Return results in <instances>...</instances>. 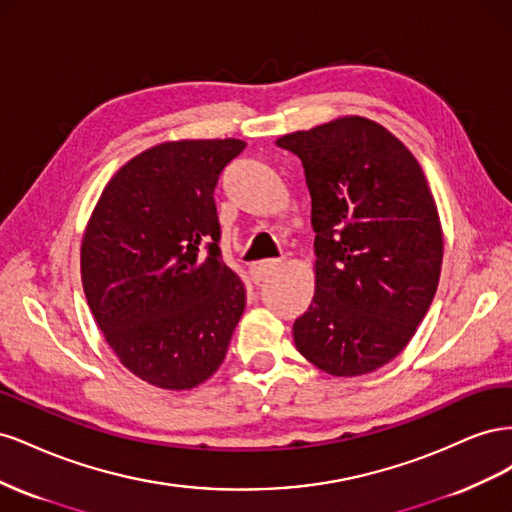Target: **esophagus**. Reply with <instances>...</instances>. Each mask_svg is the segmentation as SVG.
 Here are the masks:
<instances>
[{"mask_svg":"<svg viewBox=\"0 0 512 512\" xmlns=\"http://www.w3.org/2000/svg\"><path fill=\"white\" fill-rule=\"evenodd\" d=\"M282 267L280 260H262V262H254V265L250 267V275L254 284H262L267 280V277H271L277 269Z\"/></svg>","mask_w":512,"mask_h":512,"instance_id":"34e87169","label":"esophagus"}]
</instances>
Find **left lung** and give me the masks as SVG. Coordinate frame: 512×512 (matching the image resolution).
Segmentation results:
<instances>
[{"instance_id":"obj_1","label":"left lung","mask_w":512,"mask_h":512,"mask_svg":"<svg viewBox=\"0 0 512 512\" xmlns=\"http://www.w3.org/2000/svg\"><path fill=\"white\" fill-rule=\"evenodd\" d=\"M275 145L303 164L316 232V294L294 320V346L331 376L369 374L406 348L438 288L444 243L427 179L363 117Z\"/></svg>"}]
</instances>
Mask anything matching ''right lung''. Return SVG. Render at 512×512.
I'll return each instance as SVG.
<instances>
[{
    "label": "right lung",
    "instance_id": "right-lung-1",
    "mask_svg": "<svg viewBox=\"0 0 512 512\" xmlns=\"http://www.w3.org/2000/svg\"><path fill=\"white\" fill-rule=\"evenodd\" d=\"M243 141H179L143 151L108 181L81 247L85 297L134 376L192 389L224 361L245 309L222 260L215 185Z\"/></svg>",
    "mask_w": 512,
    "mask_h": 512
}]
</instances>
